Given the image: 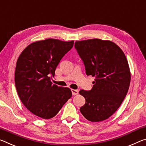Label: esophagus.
Returning <instances> with one entry per match:
<instances>
[{
    "mask_svg": "<svg viewBox=\"0 0 146 146\" xmlns=\"http://www.w3.org/2000/svg\"><path fill=\"white\" fill-rule=\"evenodd\" d=\"M71 92H72V94L73 96H76V95H77L78 94V90H77L72 89L71 90Z\"/></svg>",
    "mask_w": 146,
    "mask_h": 146,
    "instance_id": "obj_1",
    "label": "esophagus"
}]
</instances>
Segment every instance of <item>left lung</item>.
<instances>
[{"label": "left lung", "mask_w": 146, "mask_h": 146, "mask_svg": "<svg viewBox=\"0 0 146 146\" xmlns=\"http://www.w3.org/2000/svg\"><path fill=\"white\" fill-rule=\"evenodd\" d=\"M75 47L86 75L96 77L92 90L79 92L86 99L80 111L90 121H103L117 110L128 92L131 82L128 62L121 48L110 41H78Z\"/></svg>", "instance_id": "1"}]
</instances>
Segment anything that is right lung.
<instances>
[{
    "label": "right lung",
    "instance_id": "add662e5",
    "mask_svg": "<svg viewBox=\"0 0 146 146\" xmlns=\"http://www.w3.org/2000/svg\"><path fill=\"white\" fill-rule=\"evenodd\" d=\"M73 43L47 39L30 44L20 54L15 71L16 90L23 105L37 116L52 118L72 96L70 89L52 84L50 79Z\"/></svg>",
    "mask_w": 146,
    "mask_h": 146
}]
</instances>
